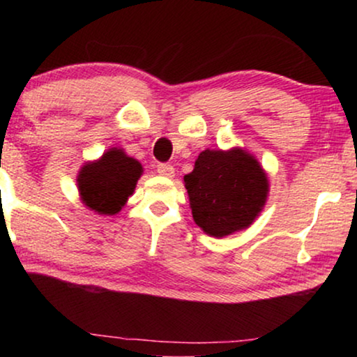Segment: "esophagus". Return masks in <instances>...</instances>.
Segmentation results:
<instances>
[{
	"label": "esophagus",
	"instance_id": "34e87169",
	"mask_svg": "<svg viewBox=\"0 0 357 357\" xmlns=\"http://www.w3.org/2000/svg\"><path fill=\"white\" fill-rule=\"evenodd\" d=\"M155 170H158L159 175H162V177H169V178L174 177V174H175L174 165H170V164H158Z\"/></svg>",
	"mask_w": 357,
	"mask_h": 357
}]
</instances>
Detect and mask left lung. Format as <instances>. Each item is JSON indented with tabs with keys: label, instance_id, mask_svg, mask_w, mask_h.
I'll return each mask as SVG.
<instances>
[{
	"label": "left lung",
	"instance_id": "left-lung-1",
	"mask_svg": "<svg viewBox=\"0 0 357 357\" xmlns=\"http://www.w3.org/2000/svg\"><path fill=\"white\" fill-rule=\"evenodd\" d=\"M183 182L195 222L218 238L250 226L270 192L266 172L242 148L204 149Z\"/></svg>",
	"mask_w": 357,
	"mask_h": 357
}]
</instances>
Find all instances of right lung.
Returning a JSON list of instances; mask_svg holds the SVG:
<instances>
[{
    "label": "right lung",
    "instance_id": "add662e5",
    "mask_svg": "<svg viewBox=\"0 0 357 357\" xmlns=\"http://www.w3.org/2000/svg\"><path fill=\"white\" fill-rule=\"evenodd\" d=\"M141 175L143 165L138 160L126 155L123 149L112 148L100 159L82 165L77 190L87 208L112 216L128 202Z\"/></svg>",
    "mask_w": 357,
    "mask_h": 357
}]
</instances>
